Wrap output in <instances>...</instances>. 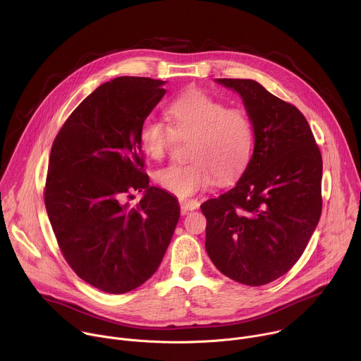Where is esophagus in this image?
Listing matches in <instances>:
<instances>
[{
  "label": "esophagus",
  "mask_w": 361,
  "mask_h": 361,
  "mask_svg": "<svg viewBox=\"0 0 361 361\" xmlns=\"http://www.w3.org/2000/svg\"><path fill=\"white\" fill-rule=\"evenodd\" d=\"M180 207H181V214L183 216H185L188 212H192V210H195V209H198L200 207V202L197 201V200H187V198H181L180 201Z\"/></svg>",
  "instance_id": "obj_1"
}]
</instances>
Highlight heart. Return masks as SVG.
Segmentation results:
<instances>
[{
    "label": "heart",
    "mask_w": 361,
    "mask_h": 361,
    "mask_svg": "<svg viewBox=\"0 0 361 361\" xmlns=\"http://www.w3.org/2000/svg\"><path fill=\"white\" fill-rule=\"evenodd\" d=\"M170 127L148 118L138 133L145 156L161 161L176 137L191 138L185 164H173L156 173L157 184L178 197H188L235 178L247 167L254 147V128L248 114L238 107L200 90L177 95L166 110Z\"/></svg>",
    "instance_id": "b5f03b06"
}]
</instances>
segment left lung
<instances>
[{"label":"left lung","mask_w":361,"mask_h":361,"mask_svg":"<svg viewBox=\"0 0 361 361\" xmlns=\"http://www.w3.org/2000/svg\"><path fill=\"white\" fill-rule=\"evenodd\" d=\"M244 101L254 152L238 181L201 204L205 250L231 280L259 287L301 257L322 216L323 160L301 111L252 80L219 78Z\"/></svg>","instance_id":"obj_1"}]
</instances>
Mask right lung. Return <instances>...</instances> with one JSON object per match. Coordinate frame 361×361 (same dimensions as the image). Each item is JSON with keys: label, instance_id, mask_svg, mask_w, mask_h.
<instances>
[{"label": "right lung", "instance_id": "obj_1", "mask_svg": "<svg viewBox=\"0 0 361 361\" xmlns=\"http://www.w3.org/2000/svg\"><path fill=\"white\" fill-rule=\"evenodd\" d=\"M166 81L118 77L101 84L60 128L44 187L47 214L74 273L110 294L157 271L180 219L176 197L149 187L140 127ZM133 192L140 202L128 208Z\"/></svg>", "mask_w": 361, "mask_h": 361}]
</instances>
